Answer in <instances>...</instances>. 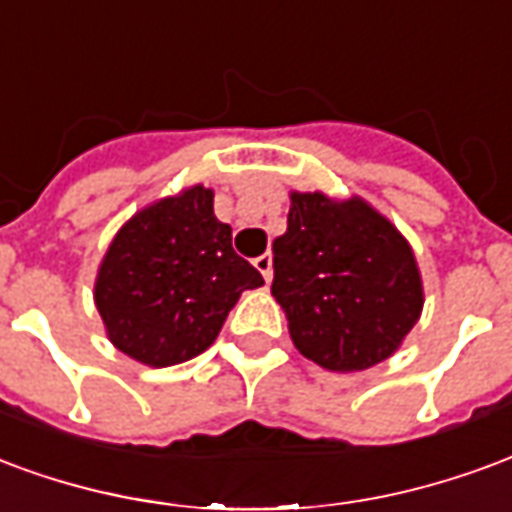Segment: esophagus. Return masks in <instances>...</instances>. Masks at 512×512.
Instances as JSON below:
<instances>
[{"label": "esophagus", "mask_w": 512, "mask_h": 512, "mask_svg": "<svg viewBox=\"0 0 512 512\" xmlns=\"http://www.w3.org/2000/svg\"><path fill=\"white\" fill-rule=\"evenodd\" d=\"M253 264H256V270L264 275V281L270 283L272 281V256L270 253H261V256H256V259H253Z\"/></svg>", "instance_id": "obj_1"}]
</instances>
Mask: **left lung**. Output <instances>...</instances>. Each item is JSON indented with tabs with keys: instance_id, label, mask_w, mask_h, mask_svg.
<instances>
[{
	"instance_id": "1",
	"label": "left lung",
	"mask_w": 512,
	"mask_h": 512,
	"mask_svg": "<svg viewBox=\"0 0 512 512\" xmlns=\"http://www.w3.org/2000/svg\"><path fill=\"white\" fill-rule=\"evenodd\" d=\"M272 242V294L294 346L330 371H365L398 349L423 311L412 248L365 201L292 193Z\"/></svg>"
}]
</instances>
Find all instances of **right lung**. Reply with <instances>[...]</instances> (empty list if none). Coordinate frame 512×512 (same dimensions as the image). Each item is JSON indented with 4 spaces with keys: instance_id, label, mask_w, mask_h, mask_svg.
Wrapping results in <instances>:
<instances>
[{
    "instance_id": "add662e5",
    "label": "right lung",
    "mask_w": 512,
    "mask_h": 512,
    "mask_svg": "<svg viewBox=\"0 0 512 512\" xmlns=\"http://www.w3.org/2000/svg\"><path fill=\"white\" fill-rule=\"evenodd\" d=\"M261 272L234 253L212 212V190H185L122 226L95 283V302L119 352L152 368L185 363L218 338Z\"/></svg>"
}]
</instances>
